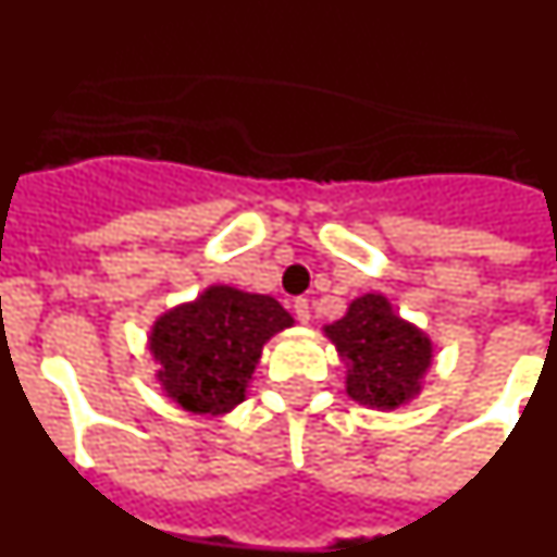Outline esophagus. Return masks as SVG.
Wrapping results in <instances>:
<instances>
[{
  "label": "esophagus",
  "mask_w": 557,
  "mask_h": 557,
  "mask_svg": "<svg viewBox=\"0 0 557 557\" xmlns=\"http://www.w3.org/2000/svg\"><path fill=\"white\" fill-rule=\"evenodd\" d=\"M293 312H295V318H298V321H301V323H309V318H312V307H309L307 298H295Z\"/></svg>",
  "instance_id": "obj_1"
}]
</instances>
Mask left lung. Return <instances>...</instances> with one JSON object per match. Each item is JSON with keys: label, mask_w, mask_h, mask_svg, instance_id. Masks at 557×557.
<instances>
[{"label": "left lung", "mask_w": 557, "mask_h": 557, "mask_svg": "<svg viewBox=\"0 0 557 557\" xmlns=\"http://www.w3.org/2000/svg\"><path fill=\"white\" fill-rule=\"evenodd\" d=\"M323 332L346 362V393L354 401L371 410H396L421 393L432 366V339L398 318L385 295H362Z\"/></svg>", "instance_id": "left-lung-1"}]
</instances>
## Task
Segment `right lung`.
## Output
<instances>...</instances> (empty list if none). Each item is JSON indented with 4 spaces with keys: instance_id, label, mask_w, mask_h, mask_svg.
<instances>
[{
    "instance_id": "obj_1",
    "label": "right lung",
    "mask_w": 557,
    "mask_h": 557,
    "mask_svg": "<svg viewBox=\"0 0 557 557\" xmlns=\"http://www.w3.org/2000/svg\"><path fill=\"white\" fill-rule=\"evenodd\" d=\"M289 326V312L270 295L214 284L152 323L156 379L184 410L223 416L245 401L264 343Z\"/></svg>"
}]
</instances>
